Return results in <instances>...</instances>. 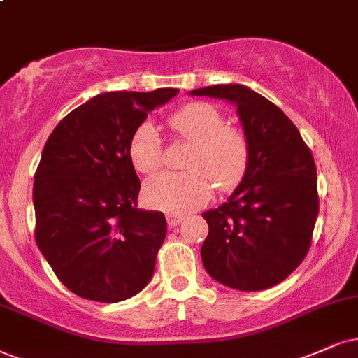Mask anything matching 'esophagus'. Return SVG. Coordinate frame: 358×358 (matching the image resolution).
I'll return each instance as SVG.
<instances>
[{
	"mask_svg": "<svg viewBox=\"0 0 358 358\" xmlns=\"http://www.w3.org/2000/svg\"><path fill=\"white\" fill-rule=\"evenodd\" d=\"M182 221H183L182 216H173V215L166 216V223H169V226H171V228H173V226H178Z\"/></svg>",
	"mask_w": 358,
	"mask_h": 358,
	"instance_id": "1",
	"label": "esophagus"
}]
</instances>
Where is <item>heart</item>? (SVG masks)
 I'll use <instances>...</instances> for the list:
<instances>
[{
	"label": "heart",
	"instance_id": "1",
	"mask_svg": "<svg viewBox=\"0 0 358 358\" xmlns=\"http://www.w3.org/2000/svg\"><path fill=\"white\" fill-rule=\"evenodd\" d=\"M176 135L193 143L185 169L187 173H158L147 180L143 200L153 210L187 215L205 206L213 185L229 189L241 182L250 148L244 135L226 127L224 115L208 102H192L169 117ZM129 157L140 173H153L162 165V142L152 122L140 124L130 138Z\"/></svg>",
	"mask_w": 358,
	"mask_h": 358
}]
</instances>
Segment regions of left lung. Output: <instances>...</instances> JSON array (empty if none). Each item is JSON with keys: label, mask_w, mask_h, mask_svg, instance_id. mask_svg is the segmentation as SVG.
Segmentation results:
<instances>
[{"label": "left lung", "mask_w": 358, "mask_h": 358, "mask_svg": "<svg viewBox=\"0 0 358 358\" xmlns=\"http://www.w3.org/2000/svg\"><path fill=\"white\" fill-rule=\"evenodd\" d=\"M189 96L236 106L250 162L223 205L203 213L206 273L226 287L262 291L284 280L304 259L319 215L314 157L278 106L241 84L194 89Z\"/></svg>", "instance_id": "1"}]
</instances>
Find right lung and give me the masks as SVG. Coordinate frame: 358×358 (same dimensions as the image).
<instances>
[{
    "mask_svg": "<svg viewBox=\"0 0 358 358\" xmlns=\"http://www.w3.org/2000/svg\"><path fill=\"white\" fill-rule=\"evenodd\" d=\"M176 94H99L49 135L34 175L36 243L76 296L120 302L150 282L166 220L137 208L140 180L129 143L148 112Z\"/></svg>",
    "mask_w": 358,
    "mask_h": 358,
    "instance_id": "1",
    "label": "right lung"
}]
</instances>
